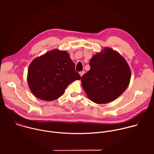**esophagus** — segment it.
Listing matches in <instances>:
<instances>
[{"mask_svg":"<svg viewBox=\"0 0 154 154\" xmlns=\"http://www.w3.org/2000/svg\"><path fill=\"white\" fill-rule=\"evenodd\" d=\"M79 74H80V76L82 77V76L85 74V71H81V72H79Z\"/></svg>","mask_w":154,"mask_h":154,"instance_id":"obj_1","label":"esophagus"}]
</instances>
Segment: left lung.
<instances>
[{"instance_id": "obj_1", "label": "left lung", "mask_w": 154, "mask_h": 154, "mask_svg": "<svg viewBox=\"0 0 154 154\" xmlns=\"http://www.w3.org/2000/svg\"><path fill=\"white\" fill-rule=\"evenodd\" d=\"M103 51L92 57L90 70L81 79L88 97L96 103L118 98L127 89L131 77L130 69L123 57L110 48Z\"/></svg>"}]
</instances>
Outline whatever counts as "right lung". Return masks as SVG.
Here are the masks:
<instances>
[{
	"mask_svg": "<svg viewBox=\"0 0 154 154\" xmlns=\"http://www.w3.org/2000/svg\"><path fill=\"white\" fill-rule=\"evenodd\" d=\"M80 79L69 54L59 50L49 51L35 58L29 66L27 75L33 94L46 101L58 99L70 83Z\"/></svg>",
	"mask_w": 154,
	"mask_h": 154,
	"instance_id": "add662e5",
	"label": "right lung"
}]
</instances>
